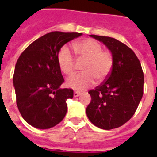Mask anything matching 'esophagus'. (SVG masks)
Here are the masks:
<instances>
[{
  "label": "esophagus",
  "mask_w": 157,
  "mask_h": 157,
  "mask_svg": "<svg viewBox=\"0 0 157 157\" xmlns=\"http://www.w3.org/2000/svg\"><path fill=\"white\" fill-rule=\"evenodd\" d=\"M81 95V93L78 92V91H75L74 92V97H78V96Z\"/></svg>",
  "instance_id": "esophagus-1"
}]
</instances>
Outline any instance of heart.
Masks as SVG:
<instances>
[{
    "label": "heart",
    "instance_id": "heart-1",
    "mask_svg": "<svg viewBox=\"0 0 157 157\" xmlns=\"http://www.w3.org/2000/svg\"><path fill=\"white\" fill-rule=\"evenodd\" d=\"M74 50L79 59L86 60L82 66L84 72L67 80V86L76 90H85L97 81L102 83L108 78L113 67V56L108 50H103L100 43L94 39L76 42ZM59 68L64 74L71 75L75 71L76 59L68 45L60 48L57 55Z\"/></svg>",
    "mask_w": 157,
    "mask_h": 157
}]
</instances>
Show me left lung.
I'll return each instance as SVG.
<instances>
[{"label": "left lung", "mask_w": 157, "mask_h": 157, "mask_svg": "<svg viewBox=\"0 0 157 157\" xmlns=\"http://www.w3.org/2000/svg\"><path fill=\"white\" fill-rule=\"evenodd\" d=\"M90 36L108 48L113 56V67L108 78L89 91L91 102L86 114L100 129L118 128L134 116L141 101L144 71L136 54L124 43L108 36Z\"/></svg>", "instance_id": "left-lung-1"}]
</instances>
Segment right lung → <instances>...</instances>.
Returning <instances> with one entry per match:
<instances>
[{
  "label": "right lung",
  "instance_id": "1",
  "mask_svg": "<svg viewBox=\"0 0 157 157\" xmlns=\"http://www.w3.org/2000/svg\"><path fill=\"white\" fill-rule=\"evenodd\" d=\"M82 33L51 32L26 48L16 63L13 84L22 117L37 129H50L61 122L73 98L71 89H61L64 79L57 55L60 48Z\"/></svg>",
  "mask_w": 157,
  "mask_h": 157
}]
</instances>
